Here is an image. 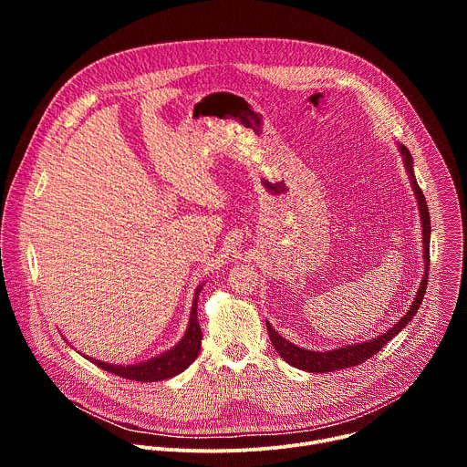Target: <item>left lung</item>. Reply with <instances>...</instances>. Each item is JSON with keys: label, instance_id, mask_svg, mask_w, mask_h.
Returning <instances> with one entry per match:
<instances>
[{"label": "left lung", "instance_id": "8db88e82", "mask_svg": "<svg viewBox=\"0 0 467 467\" xmlns=\"http://www.w3.org/2000/svg\"><path fill=\"white\" fill-rule=\"evenodd\" d=\"M399 153L403 157L414 195L418 199V209H420V218H421V227H423V260H425V272L421 277V285L418 288V294L410 305V308L407 310V314L393 323V327H389L388 330L380 332L377 338H371L368 342L362 344H351V346H344V348H337L332 351H308L305 348H299L292 342H288L286 338H283L279 332L270 325V321H265V327H268V335L272 340V346L275 348V351L279 353V357L283 360H286L290 366L308 371V373H327V371H337V369H346L351 366H358L362 362H366L368 358H371L377 351H380L395 335H399L409 323L410 319L416 316L425 290H427V279H429V262H431V216H429V207L425 202V195L421 192V188L418 186L416 175H414V161L412 155L409 151L407 146L397 144Z\"/></svg>", "mask_w": 467, "mask_h": 467}]
</instances>
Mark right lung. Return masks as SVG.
Instances as JSON below:
<instances>
[{
    "mask_svg": "<svg viewBox=\"0 0 467 467\" xmlns=\"http://www.w3.org/2000/svg\"><path fill=\"white\" fill-rule=\"evenodd\" d=\"M203 285H199L195 288V296H193L192 310H190V321H188V327L184 330V337L171 349H168V351L161 353L159 357H153L146 362L129 364V366H125V364L123 366L109 364V362H103V360L90 358L87 355H83V357L87 360H90L92 364H96L98 368L109 371V373H114L118 377L129 379V380H139V382H157V380L171 379V377L182 373L197 358L199 351H202L203 332H202V327H199V321H197V297H199V292H202Z\"/></svg>",
    "mask_w": 467,
    "mask_h": 467,
    "instance_id": "add662e5",
    "label": "right lung"
}]
</instances>
